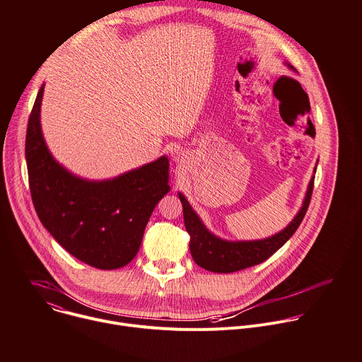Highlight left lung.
<instances>
[{"label": "left lung", "mask_w": 362, "mask_h": 362, "mask_svg": "<svg viewBox=\"0 0 362 362\" xmlns=\"http://www.w3.org/2000/svg\"><path fill=\"white\" fill-rule=\"evenodd\" d=\"M284 66L291 71L296 73L293 66H291L288 62H284ZM317 166H318V160L314 168V175L311 176V180L308 183L300 208L293 216V219L282 230L264 239L228 240V239L219 238L218 235H215L214 232H211L208 228H206L200 216L190 206L189 200L185 197L182 192H179L177 196L183 206L185 226L190 235L189 247L196 265L211 272L230 274V272L242 271L267 261L269 256H272L279 247H282L289 240V238L295 233V230L300 225L306 214L309 200H311Z\"/></svg>", "instance_id": "8db88e82"}]
</instances>
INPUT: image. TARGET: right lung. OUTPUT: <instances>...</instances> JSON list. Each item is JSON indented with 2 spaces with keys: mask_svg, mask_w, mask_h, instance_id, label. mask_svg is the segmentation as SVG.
<instances>
[{
  "mask_svg": "<svg viewBox=\"0 0 362 362\" xmlns=\"http://www.w3.org/2000/svg\"><path fill=\"white\" fill-rule=\"evenodd\" d=\"M41 86L28 119L25 160L42 226L70 255L97 269H119L137 255L146 225L170 190L169 159L91 180L74 175L49 151L41 129Z\"/></svg>",
  "mask_w": 362,
  "mask_h": 362,
  "instance_id": "1",
  "label": "right lung"
}]
</instances>
